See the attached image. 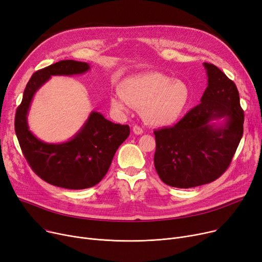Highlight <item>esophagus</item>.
I'll use <instances>...</instances> for the list:
<instances>
[{"mask_svg":"<svg viewBox=\"0 0 262 262\" xmlns=\"http://www.w3.org/2000/svg\"><path fill=\"white\" fill-rule=\"evenodd\" d=\"M133 132H134L136 135H141V134H143V129H142V127L139 126V125H135V126L133 127Z\"/></svg>","mask_w":262,"mask_h":262,"instance_id":"obj_1","label":"esophagus"}]
</instances>
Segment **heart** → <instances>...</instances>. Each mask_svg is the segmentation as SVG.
Wrapping results in <instances>:
<instances>
[{
    "mask_svg": "<svg viewBox=\"0 0 262 262\" xmlns=\"http://www.w3.org/2000/svg\"><path fill=\"white\" fill-rule=\"evenodd\" d=\"M120 90L110 98L112 106L120 112L143 107L142 116L153 126H168L177 121L191 98L186 81L158 72L127 77L121 82Z\"/></svg>",
    "mask_w": 262,
    "mask_h": 262,
    "instance_id": "obj_1",
    "label": "heart"
}]
</instances>
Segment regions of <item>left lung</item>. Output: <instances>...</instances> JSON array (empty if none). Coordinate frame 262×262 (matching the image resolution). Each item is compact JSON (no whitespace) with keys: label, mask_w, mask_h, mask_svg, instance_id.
I'll return each mask as SVG.
<instances>
[{"label":"left lung","mask_w":262,"mask_h":262,"mask_svg":"<svg viewBox=\"0 0 262 262\" xmlns=\"http://www.w3.org/2000/svg\"><path fill=\"white\" fill-rule=\"evenodd\" d=\"M208 86L201 103L174 126L154 130L155 169L176 188L209 184L229 167L243 135L244 112L237 86L217 67L204 62ZM224 119L221 124L214 120Z\"/></svg>","instance_id":"1"}]
</instances>
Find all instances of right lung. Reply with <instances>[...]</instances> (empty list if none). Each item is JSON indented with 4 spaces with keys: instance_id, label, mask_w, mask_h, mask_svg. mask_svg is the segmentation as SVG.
I'll return each mask as SVG.
<instances>
[{
    "instance_id": "obj_1",
    "label": "right lung",
    "mask_w": 262,
    "mask_h": 262,
    "mask_svg": "<svg viewBox=\"0 0 262 262\" xmlns=\"http://www.w3.org/2000/svg\"><path fill=\"white\" fill-rule=\"evenodd\" d=\"M87 62L60 60L36 71L25 87L17 108L15 130L25 159L45 182L66 189H86L99 184L108 172L118 147L126 140L130 129L108 121L92 112L81 129L63 143L39 140L27 125V113L36 91L52 75H74L87 72Z\"/></svg>"
}]
</instances>
